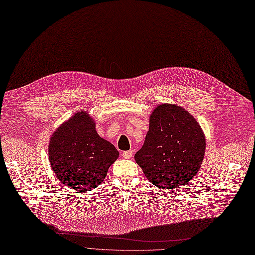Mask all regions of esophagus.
Returning a JSON list of instances; mask_svg holds the SVG:
<instances>
[{"label": "esophagus", "mask_w": 255, "mask_h": 255, "mask_svg": "<svg viewBox=\"0 0 255 255\" xmlns=\"http://www.w3.org/2000/svg\"><path fill=\"white\" fill-rule=\"evenodd\" d=\"M122 156H123V158H125V159H130V158H132L133 154H132L131 151H126V152H123V153H122Z\"/></svg>", "instance_id": "34e87169"}]
</instances>
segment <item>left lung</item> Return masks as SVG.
I'll list each match as a JSON object with an SVG mask.
<instances>
[{
	"mask_svg": "<svg viewBox=\"0 0 255 255\" xmlns=\"http://www.w3.org/2000/svg\"><path fill=\"white\" fill-rule=\"evenodd\" d=\"M205 151V134L196 120L178 105L162 103L150 116L149 131L134 159L153 185L173 189L194 178Z\"/></svg>",
	"mask_w": 255,
	"mask_h": 255,
	"instance_id": "8db88e82",
	"label": "left lung"
}]
</instances>
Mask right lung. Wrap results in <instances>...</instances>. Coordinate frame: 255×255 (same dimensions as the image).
Masks as SVG:
<instances>
[{
	"label": "right lung",
	"mask_w": 255,
	"mask_h": 255,
	"mask_svg": "<svg viewBox=\"0 0 255 255\" xmlns=\"http://www.w3.org/2000/svg\"><path fill=\"white\" fill-rule=\"evenodd\" d=\"M48 157L53 173L64 185L85 192L103 182L119 152L113 143L99 136L95 122L84 111L53 132Z\"/></svg>",
	"instance_id": "1"
}]
</instances>
